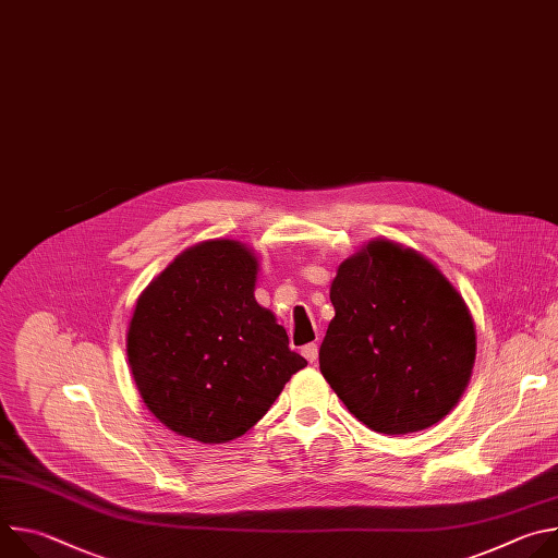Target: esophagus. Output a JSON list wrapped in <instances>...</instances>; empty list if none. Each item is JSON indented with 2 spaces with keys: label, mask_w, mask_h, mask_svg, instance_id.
<instances>
[{
  "label": "esophagus",
  "mask_w": 558,
  "mask_h": 558,
  "mask_svg": "<svg viewBox=\"0 0 558 558\" xmlns=\"http://www.w3.org/2000/svg\"><path fill=\"white\" fill-rule=\"evenodd\" d=\"M317 351H320V349H317V344H306V347L302 349V355L306 357L308 364H315V362H317Z\"/></svg>",
  "instance_id": "34e87169"
}]
</instances>
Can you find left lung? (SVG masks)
<instances>
[{"mask_svg":"<svg viewBox=\"0 0 558 558\" xmlns=\"http://www.w3.org/2000/svg\"><path fill=\"white\" fill-rule=\"evenodd\" d=\"M336 308L320 371L351 415L375 433L441 422L470 381L476 331L454 284L424 254L375 238L331 282Z\"/></svg>","mask_w":558,"mask_h":558,"instance_id":"1","label":"left lung"}]
</instances>
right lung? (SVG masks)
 <instances>
[{
    "mask_svg": "<svg viewBox=\"0 0 558 558\" xmlns=\"http://www.w3.org/2000/svg\"><path fill=\"white\" fill-rule=\"evenodd\" d=\"M258 256L214 238L179 254L138 295L128 362L147 411L181 437L245 435L306 360L256 302Z\"/></svg>",
    "mask_w": 558,
    "mask_h": 558,
    "instance_id": "add662e5",
    "label": "right lung"
}]
</instances>
